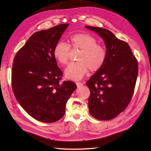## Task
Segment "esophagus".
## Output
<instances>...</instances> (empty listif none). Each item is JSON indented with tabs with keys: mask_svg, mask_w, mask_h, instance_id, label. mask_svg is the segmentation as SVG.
I'll list each match as a JSON object with an SVG mask.
<instances>
[{
	"mask_svg": "<svg viewBox=\"0 0 151 151\" xmlns=\"http://www.w3.org/2000/svg\"><path fill=\"white\" fill-rule=\"evenodd\" d=\"M76 86H77V87L79 88V87H81V86H83V83H82V82H76Z\"/></svg>",
	"mask_w": 151,
	"mask_h": 151,
	"instance_id": "obj_1",
	"label": "esophagus"
}]
</instances>
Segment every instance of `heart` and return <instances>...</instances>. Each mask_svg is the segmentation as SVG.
I'll use <instances>...</instances> for the list:
<instances>
[{
	"label": "heart",
	"mask_w": 151,
	"mask_h": 151,
	"mask_svg": "<svg viewBox=\"0 0 151 151\" xmlns=\"http://www.w3.org/2000/svg\"><path fill=\"white\" fill-rule=\"evenodd\" d=\"M70 45L63 41L58 42L53 49V56L61 64L68 62L70 46L74 49H79L78 62L69 63L65 69L67 78L78 81L84 76L88 69L91 72H97L105 63L107 52L105 48L98 44V41L91 35L86 33H77L69 38Z\"/></svg>",
	"instance_id": "1"
}]
</instances>
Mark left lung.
I'll use <instances>...</instances> for the list:
<instances>
[{
	"mask_svg": "<svg viewBox=\"0 0 151 151\" xmlns=\"http://www.w3.org/2000/svg\"><path fill=\"white\" fill-rule=\"evenodd\" d=\"M104 40L107 58L102 68L86 85L90 90L89 111L99 120L108 121L123 111L132 99L138 75V64L127 42L107 29L86 26Z\"/></svg>",
	"mask_w": 151,
	"mask_h": 151,
	"instance_id": "left-lung-1",
	"label": "left lung"
}]
</instances>
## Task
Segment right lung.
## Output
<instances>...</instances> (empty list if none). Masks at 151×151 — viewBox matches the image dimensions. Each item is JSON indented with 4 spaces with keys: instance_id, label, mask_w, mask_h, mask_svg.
<instances>
[{
    "instance_id": "right-lung-1",
    "label": "right lung",
    "mask_w": 151,
    "mask_h": 151,
    "mask_svg": "<svg viewBox=\"0 0 151 151\" xmlns=\"http://www.w3.org/2000/svg\"><path fill=\"white\" fill-rule=\"evenodd\" d=\"M69 24L35 32L18 50L12 71L13 92L22 108L35 119L56 122L65 114L66 103L76 88L71 81L60 82L63 73L53 49Z\"/></svg>"
}]
</instances>
